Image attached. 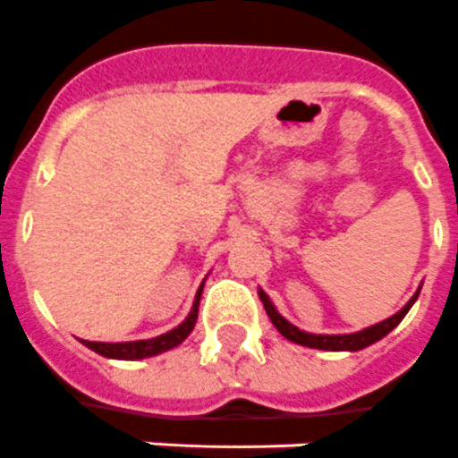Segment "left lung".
I'll return each mask as SVG.
<instances>
[{
  "instance_id": "obj_1",
  "label": "left lung",
  "mask_w": 458,
  "mask_h": 458,
  "mask_svg": "<svg viewBox=\"0 0 458 458\" xmlns=\"http://www.w3.org/2000/svg\"><path fill=\"white\" fill-rule=\"evenodd\" d=\"M419 291H421V288H417V293L407 301V305L403 307L401 312H395L394 317L384 318V321L370 326V328H363L359 330V333H347V335H314V333H305V330H301L298 326H293L291 321H286L282 314L276 312V307L272 305V301L267 298V293H265L263 288H259V298L260 302H263L265 312H267L270 321L275 324V328L279 330L286 340L295 342V344H302V347L324 349V352H359V349H366L370 347V344H375L377 340H382L384 335H389L391 330L401 324L403 317L410 312V307H412L414 301L419 298Z\"/></svg>"
}]
</instances>
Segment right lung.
I'll list each match as a JSON object with an SVG mask.
<instances>
[{
    "instance_id": "1",
    "label": "right lung",
    "mask_w": 458,
    "mask_h": 458,
    "mask_svg": "<svg viewBox=\"0 0 458 458\" xmlns=\"http://www.w3.org/2000/svg\"><path fill=\"white\" fill-rule=\"evenodd\" d=\"M202 288H205V282L199 284L198 293H195L193 307H191V312L188 317L183 318L182 324L176 326V328L167 330L163 335L151 337V340H134V342H90L83 340L88 349H92L99 356H105V359H118V360H140V359H148V356H157V353L170 352V349L179 347L188 335H191V330L195 328V321H198V307H199V298H202Z\"/></svg>"
}]
</instances>
